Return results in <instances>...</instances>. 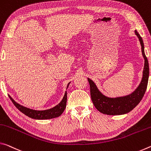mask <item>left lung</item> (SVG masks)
I'll return each instance as SVG.
<instances>
[{"label":"left lung","mask_w":151,"mask_h":151,"mask_svg":"<svg viewBox=\"0 0 151 151\" xmlns=\"http://www.w3.org/2000/svg\"><path fill=\"white\" fill-rule=\"evenodd\" d=\"M135 33L139 39L141 45L142 53L145 59V67L141 83L134 92L129 96L116 98H110L104 96L98 90L95 83L90 79H88L90 87V95L92 102L99 112L107 115H120L129 112L141 101L147 90L149 76V66L147 58L144 51L142 39L137 31Z\"/></svg>","instance_id":"8db88e82"}]
</instances>
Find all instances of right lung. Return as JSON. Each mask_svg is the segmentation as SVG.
I'll return each mask as SVG.
<instances>
[{"instance_id":"right-lung-1","label":"right lung","mask_w":151,"mask_h":151,"mask_svg":"<svg viewBox=\"0 0 151 151\" xmlns=\"http://www.w3.org/2000/svg\"><path fill=\"white\" fill-rule=\"evenodd\" d=\"M68 86L69 83L68 85ZM9 98L11 100L12 102H13V104L16 106L17 108H18V110L21 111L22 113H23L24 114L27 116L37 120L51 119V118H54L59 116L63 112V111L66 107L67 92H65L63 100H61V102L59 103V104H58L53 108H51V109L46 110H35L29 109V108H27L26 107H24L23 106L17 103L10 96Z\"/></svg>"}]
</instances>
